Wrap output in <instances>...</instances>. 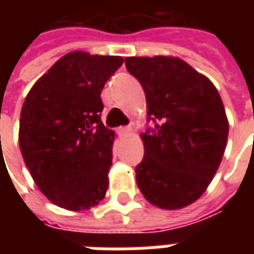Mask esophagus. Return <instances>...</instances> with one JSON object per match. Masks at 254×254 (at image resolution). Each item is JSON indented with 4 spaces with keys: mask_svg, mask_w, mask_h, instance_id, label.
Returning <instances> with one entry per match:
<instances>
[{
    "mask_svg": "<svg viewBox=\"0 0 254 254\" xmlns=\"http://www.w3.org/2000/svg\"><path fill=\"white\" fill-rule=\"evenodd\" d=\"M120 133H121V134H125V136H127V134H130V133H132V127L129 125V127H121V129H120Z\"/></svg>",
    "mask_w": 254,
    "mask_h": 254,
    "instance_id": "obj_1",
    "label": "esophagus"
}]
</instances>
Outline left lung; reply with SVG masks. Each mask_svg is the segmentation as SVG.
I'll list each match as a JSON object with an SVG mask.
<instances>
[{
  "mask_svg": "<svg viewBox=\"0 0 254 254\" xmlns=\"http://www.w3.org/2000/svg\"><path fill=\"white\" fill-rule=\"evenodd\" d=\"M155 129L141 133L144 159L136 167L143 196L180 209L207 190L223 158L229 121L212 81L178 57H127Z\"/></svg>",
  "mask_w": 254,
  "mask_h": 254,
  "instance_id": "1",
  "label": "left lung"
}]
</instances>
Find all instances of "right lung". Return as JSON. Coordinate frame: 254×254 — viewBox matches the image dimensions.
I'll return each instance as SVG.
<instances>
[{
  "label": "right lung",
  "instance_id": "add662e5",
  "mask_svg": "<svg viewBox=\"0 0 254 254\" xmlns=\"http://www.w3.org/2000/svg\"><path fill=\"white\" fill-rule=\"evenodd\" d=\"M122 63L118 56L67 53L23 103L20 151L36 187L58 207L83 211L105 198L116 133L100 120V94Z\"/></svg>",
  "mask_w": 254,
  "mask_h": 254
}]
</instances>
